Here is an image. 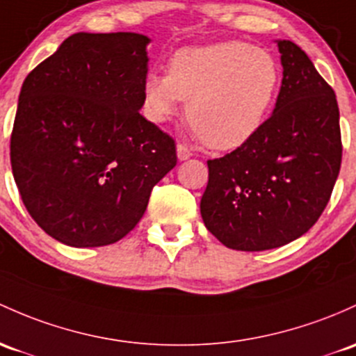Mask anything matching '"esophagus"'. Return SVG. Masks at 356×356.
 <instances>
[{"label": "esophagus", "mask_w": 356, "mask_h": 356, "mask_svg": "<svg viewBox=\"0 0 356 356\" xmlns=\"http://www.w3.org/2000/svg\"><path fill=\"white\" fill-rule=\"evenodd\" d=\"M177 152H178V159H179V161H185V159H188L190 156H192V151H190V149L186 147V146H183V144H178Z\"/></svg>", "instance_id": "34e87169"}]
</instances>
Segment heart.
Wrapping results in <instances>:
<instances>
[{"label":"heart","instance_id":"1","mask_svg":"<svg viewBox=\"0 0 356 356\" xmlns=\"http://www.w3.org/2000/svg\"><path fill=\"white\" fill-rule=\"evenodd\" d=\"M280 86L277 59L248 42L185 47L171 57L170 72L147 74L143 108L149 120L163 124L188 102L195 136L210 149L231 151L263 127Z\"/></svg>","mask_w":356,"mask_h":356}]
</instances>
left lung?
I'll return each mask as SVG.
<instances>
[{
	"label": "left lung",
	"mask_w": 356,
	"mask_h": 356,
	"mask_svg": "<svg viewBox=\"0 0 356 356\" xmlns=\"http://www.w3.org/2000/svg\"><path fill=\"white\" fill-rule=\"evenodd\" d=\"M277 44L284 79L273 113L246 144L207 161L202 219L231 250H273L305 234L341 166L334 91L299 45Z\"/></svg>",
	"instance_id": "left-lung-1"
}]
</instances>
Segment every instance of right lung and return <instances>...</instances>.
<instances>
[{
    "instance_id": "add662e5",
    "label": "right lung",
    "mask_w": 356,
    "mask_h": 356,
    "mask_svg": "<svg viewBox=\"0 0 356 356\" xmlns=\"http://www.w3.org/2000/svg\"><path fill=\"white\" fill-rule=\"evenodd\" d=\"M147 44L140 33L79 32L25 78L11 170L32 219L59 243L120 241L177 166L173 137L139 113Z\"/></svg>"
}]
</instances>
